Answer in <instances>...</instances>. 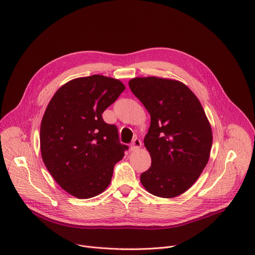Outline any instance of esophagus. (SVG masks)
Returning <instances> with one entry per match:
<instances>
[{"instance_id": "34e87169", "label": "esophagus", "mask_w": 255, "mask_h": 255, "mask_svg": "<svg viewBox=\"0 0 255 255\" xmlns=\"http://www.w3.org/2000/svg\"><path fill=\"white\" fill-rule=\"evenodd\" d=\"M140 147H142V142H140V140L138 139V138H134L133 140H132V144H131V147H130V151L131 152H135V151H137L138 149H140Z\"/></svg>"}]
</instances>
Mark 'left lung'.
<instances>
[{
	"label": "left lung",
	"mask_w": 255,
	"mask_h": 255,
	"mask_svg": "<svg viewBox=\"0 0 255 255\" xmlns=\"http://www.w3.org/2000/svg\"><path fill=\"white\" fill-rule=\"evenodd\" d=\"M128 86L151 116L144 144L152 164L140 182L156 196H178L193 185L210 159L213 133L205 110L177 80L137 77Z\"/></svg>",
	"instance_id": "obj_1"
}]
</instances>
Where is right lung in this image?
I'll use <instances>...</instances> for the list:
<instances>
[{
    "label": "right lung",
    "mask_w": 255,
    "mask_h": 255,
    "mask_svg": "<svg viewBox=\"0 0 255 255\" xmlns=\"http://www.w3.org/2000/svg\"><path fill=\"white\" fill-rule=\"evenodd\" d=\"M126 89L101 75L73 79L54 93L40 126V152L53 179L68 193L85 200L109 185L115 165L128 146L103 111Z\"/></svg>",
    "instance_id": "right-lung-1"
}]
</instances>
